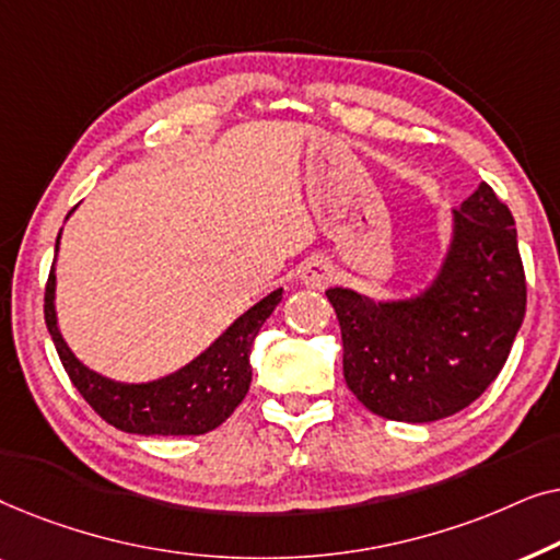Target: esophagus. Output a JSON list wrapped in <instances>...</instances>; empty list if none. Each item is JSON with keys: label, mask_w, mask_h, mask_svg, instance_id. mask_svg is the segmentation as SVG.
I'll use <instances>...</instances> for the list:
<instances>
[{"label": "esophagus", "mask_w": 560, "mask_h": 560, "mask_svg": "<svg viewBox=\"0 0 560 560\" xmlns=\"http://www.w3.org/2000/svg\"><path fill=\"white\" fill-rule=\"evenodd\" d=\"M331 278V265L324 262V259H311L301 267V282L305 288H326Z\"/></svg>", "instance_id": "1"}]
</instances>
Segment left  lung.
Returning <instances> with one entry per match:
<instances>
[{
  "mask_svg": "<svg viewBox=\"0 0 560 560\" xmlns=\"http://www.w3.org/2000/svg\"><path fill=\"white\" fill-rule=\"evenodd\" d=\"M343 343V380L374 416L433 423L497 380L525 318L515 219L487 183L454 209L435 278L405 298L328 288Z\"/></svg>",
  "mask_w": 560,
  "mask_h": 560,
  "instance_id": "left-lung-1",
  "label": "left lung"
}]
</instances>
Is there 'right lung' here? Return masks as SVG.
Segmentation results:
<instances>
[{"label":"right lung","instance_id":"1","mask_svg":"<svg viewBox=\"0 0 560 560\" xmlns=\"http://www.w3.org/2000/svg\"><path fill=\"white\" fill-rule=\"evenodd\" d=\"M58 244L60 234L56 252ZM280 301L282 288L272 290L249 311H244L194 362L152 382L109 380L89 370L68 349L56 313V262L45 285V324L73 387L106 423L137 435H201L224 423L247 395L252 382V343Z\"/></svg>","mask_w":560,"mask_h":560}]
</instances>
